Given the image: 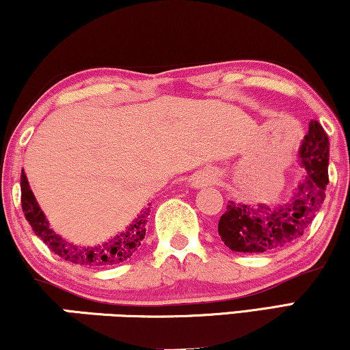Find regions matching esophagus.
<instances>
[{
	"instance_id": "obj_1",
	"label": "esophagus",
	"mask_w": 350,
	"mask_h": 350,
	"mask_svg": "<svg viewBox=\"0 0 350 350\" xmlns=\"http://www.w3.org/2000/svg\"><path fill=\"white\" fill-rule=\"evenodd\" d=\"M215 180V174L214 173H209V171H203V173H198L191 177V185L196 187V189H200V187H206L209 184H213Z\"/></svg>"
}]
</instances>
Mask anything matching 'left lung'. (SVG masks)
Instances as JSON below:
<instances>
[{"label": "left lung", "instance_id": "1", "mask_svg": "<svg viewBox=\"0 0 350 350\" xmlns=\"http://www.w3.org/2000/svg\"><path fill=\"white\" fill-rule=\"evenodd\" d=\"M299 159L306 174L287 203L269 208L228 201L219 220V236L226 247L234 252L263 254L301 238L322 208L328 184L329 142L317 120L309 124L299 147Z\"/></svg>", "mask_w": 350, "mask_h": 350}]
</instances>
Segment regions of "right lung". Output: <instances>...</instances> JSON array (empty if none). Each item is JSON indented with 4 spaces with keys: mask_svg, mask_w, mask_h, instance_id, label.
<instances>
[{
    "mask_svg": "<svg viewBox=\"0 0 350 350\" xmlns=\"http://www.w3.org/2000/svg\"><path fill=\"white\" fill-rule=\"evenodd\" d=\"M21 190H22V209L25 214V219L36 236H39L47 247L62 257L66 262H71L75 265H82V267H112V265H119L130 258L133 254L139 247L142 239L146 236V225L147 219H149L150 208H146L141 211V214L133 220V222L126 226V230L120 231L119 234L111 238L106 243L92 245H76L68 243L57 234L46 219V215L39 208L36 198H34L31 189H29L28 179L22 170L21 176ZM150 206V204H149Z\"/></svg>",
    "mask_w": 350,
    "mask_h": 350,
    "instance_id": "right-lung-1",
    "label": "right lung"
}]
</instances>
